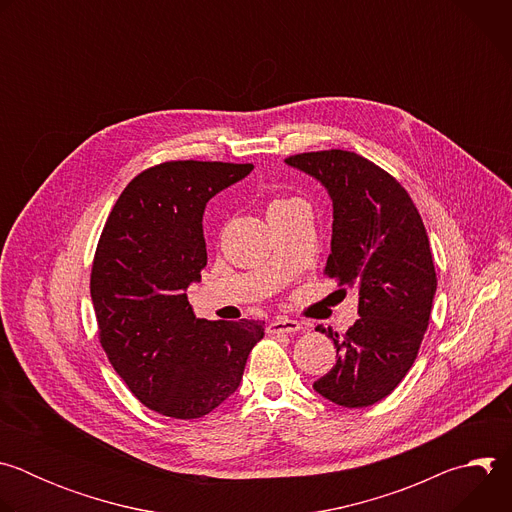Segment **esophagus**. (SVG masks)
<instances>
[{"label":"esophagus","instance_id":"obj_1","mask_svg":"<svg viewBox=\"0 0 512 512\" xmlns=\"http://www.w3.org/2000/svg\"><path fill=\"white\" fill-rule=\"evenodd\" d=\"M302 328V324L298 320H291V318H285V316H279L275 318L273 322H269L267 326V332L269 334H294Z\"/></svg>","mask_w":512,"mask_h":512}]
</instances>
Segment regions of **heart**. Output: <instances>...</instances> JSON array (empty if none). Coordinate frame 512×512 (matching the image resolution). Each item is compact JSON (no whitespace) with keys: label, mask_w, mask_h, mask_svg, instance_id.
I'll use <instances>...</instances> for the list:
<instances>
[{"label":"heart","mask_w":512,"mask_h":512,"mask_svg":"<svg viewBox=\"0 0 512 512\" xmlns=\"http://www.w3.org/2000/svg\"><path fill=\"white\" fill-rule=\"evenodd\" d=\"M289 200H296V198H275L271 204H269V208H275V206H281V204H285V202H289Z\"/></svg>","instance_id":"1"}]
</instances>
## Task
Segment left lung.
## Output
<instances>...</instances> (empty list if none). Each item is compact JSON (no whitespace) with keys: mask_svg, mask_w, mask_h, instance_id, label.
<instances>
[{"mask_svg":"<svg viewBox=\"0 0 512 512\" xmlns=\"http://www.w3.org/2000/svg\"><path fill=\"white\" fill-rule=\"evenodd\" d=\"M332 200L324 273L358 294V320L334 340L336 364L314 383L342 407H369L405 379L429 324L437 287L429 239L407 190L383 168L344 150L289 156Z\"/></svg>","mask_w":512,"mask_h":512,"instance_id":"left-lung-1","label":"left lung"}]
</instances>
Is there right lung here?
Listing matches in <instances>:
<instances>
[{
	"label": "right lung",
	"instance_id": "obj_1",
	"mask_svg": "<svg viewBox=\"0 0 512 512\" xmlns=\"http://www.w3.org/2000/svg\"><path fill=\"white\" fill-rule=\"evenodd\" d=\"M253 164L178 160L137 174L101 233L91 300L99 340L117 375L166 417H204L241 385L259 320H198L186 287L206 265V202Z\"/></svg>",
	"mask_w": 512,
	"mask_h": 512
}]
</instances>
